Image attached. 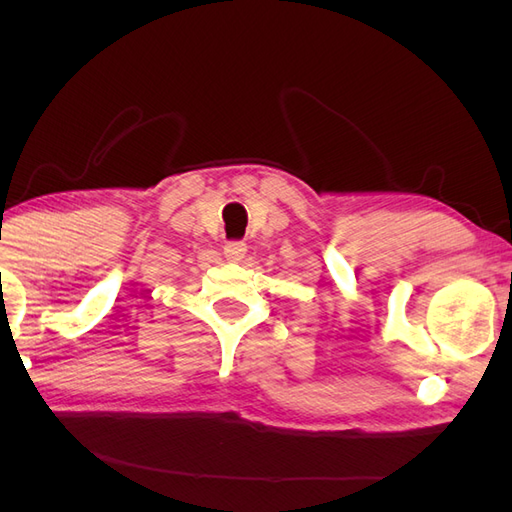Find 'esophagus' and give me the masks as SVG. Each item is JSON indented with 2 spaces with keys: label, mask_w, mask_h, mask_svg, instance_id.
<instances>
[{
  "label": "esophagus",
  "mask_w": 512,
  "mask_h": 512,
  "mask_svg": "<svg viewBox=\"0 0 512 512\" xmlns=\"http://www.w3.org/2000/svg\"><path fill=\"white\" fill-rule=\"evenodd\" d=\"M245 252H247V245H245L243 241H228V243L224 245V256H226L228 260H232V262L241 260V258L245 256Z\"/></svg>",
  "instance_id": "esophagus-1"
}]
</instances>
